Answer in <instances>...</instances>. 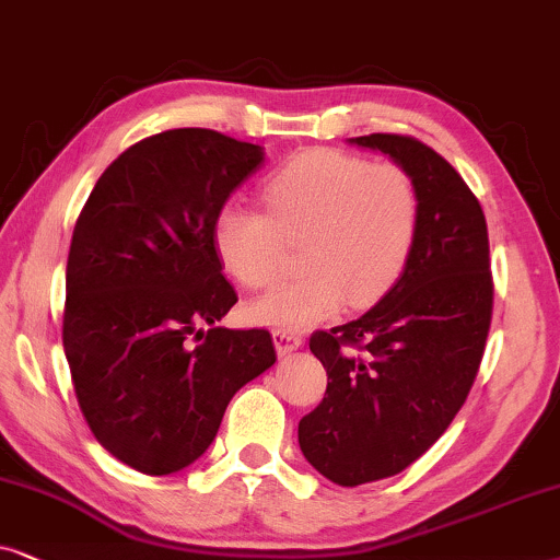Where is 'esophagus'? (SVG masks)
Wrapping results in <instances>:
<instances>
[{
  "instance_id": "34e87169",
  "label": "esophagus",
  "mask_w": 560,
  "mask_h": 560,
  "mask_svg": "<svg viewBox=\"0 0 560 560\" xmlns=\"http://www.w3.org/2000/svg\"><path fill=\"white\" fill-rule=\"evenodd\" d=\"M273 342H276V353L289 355V353H294V350L302 348L304 338L300 332H292V330H276Z\"/></svg>"
}]
</instances>
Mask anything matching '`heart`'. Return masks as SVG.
<instances>
[{
	"label": "heart",
	"instance_id": "1",
	"mask_svg": "<svg viewBox=\"0 0 560 560\" xmlns=\"http://www.w3.org/2000/svg\"><path fill=\"white\" fill-rule=\"evenodd\" d=\"M268 212L225 202L212 243L237 284L264 289L281 273L289 243H302V276L248 307L253 323L302 330L348 307H371L397 284L420 233V194L394 163L312 148L264 184Z\"/></svg>",
	"mask_w": 560,
	"mask_h": 560
}]
</instances>
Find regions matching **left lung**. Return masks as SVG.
Instances as JSON below:
<instances>
[{"label": "left lung", "mask_w": 560, "mask_h": 560, "mask_svg": "<svg viewBox=\"0 0 560 560\" xmlns=\"http://www.w3.org/2000/svg\"><path fill=\"white\" fill-rule=\"evenodd\" d=\"M350 143L412 176L420 233L401 279L366 315L310 338L327 389L300 420V448L340 487L405 471L448 430L479 371L494 302L487 220L458 171L407 136Z\"/></svg>", "instance_id": "left-lung-1"}]
</instances>
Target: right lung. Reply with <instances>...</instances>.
Masks as SVG:
<instances>
[{"instance_id": "right-lung-1", "label": "right lung", "mask_w": 560, "mask_h": 560, "mask_svg": "<svg viewBox=\"0 0 560 560\" xmlns=\"http://www.w3.org/2000/svg\"><path fill=\"white\" fill-rule=\"evenodd\" d=\"M264 161L214 130L159 132L109 163L73 228V392L102 448L140 474L194 464L235 392L276 363L268 330L218 327L237 294L212 243L214 214Z\"/></svg>"}]
</instances>
